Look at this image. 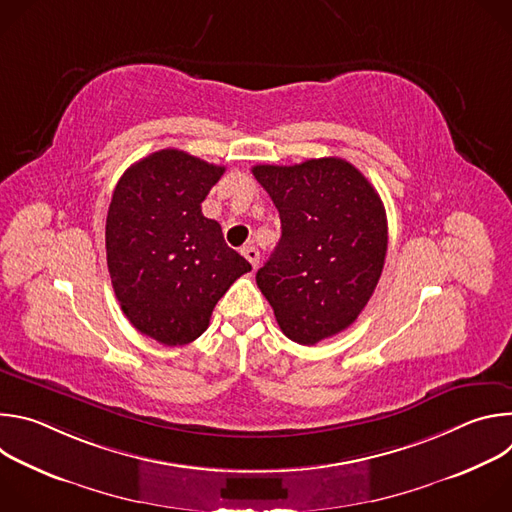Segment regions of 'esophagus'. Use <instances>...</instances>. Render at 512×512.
Masks as SVG:
<instances>
[{
  "label": "esophagus",
  "mask_w": 512,
  "mask_h": 512,
  "mask_svg": "<svg viewBox=\"0 0 512 512\" xmlns=\"http://www.w3.org/2000/svg\"><path fill=\"white\" fill-rule=\"evenodd\" d=\"M243 257L253 265V269H257L259 267V249L255 247V245H247V247H243Z\"/></svg>",
  "instance_id": "34e87169"
}]
</instances>
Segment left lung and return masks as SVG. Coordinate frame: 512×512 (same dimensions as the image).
<instances>
[{"label": "left lung", "instance_id": "8db88e82", "mask_svg": "<svg viewBox=\"0 0 512 512\" xmlns=\"http://www.w3.org/2000/svg\"><path fill=\"white\" fill-rule=\"evenodd\" d=\"M279 210L281 237L257 285L281 332L314 346L346 330L371 300L387 255L381 196L342 158L255 166Z\"/></svg>", "mask_w": 512, "mask_h": 512}]
</instances>
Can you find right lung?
I'll use <instances>...</instances> for the list:
<instances>
[{
  "label": "right lung",
  "mask_w": 512,
  "mask_h": 512,
  "mask_svg": "<svg viewBox=\"0 0 512 512\" xmlns=\"http://www.w3.org/2000/svg\"><path fill=\"white\" fill-rule=\"evenodd\" d=\"M225 166L160 150L119 178L105 227L107 267L127 320L166 346L196 340L251 265L202 214Z\"/></svg>",
  "instance_id": "obj_1"
}]
</instances>
